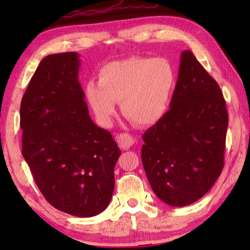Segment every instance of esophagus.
Segmentation results:
<instances>
[{"label": "esophagus", "mask_w": 250, "mask_h": 250, "mask_svg": "<svg viewBox=\"0 0 250 250\" xmlns=\"http://www.w3.org/2000/svg\"><path fill=\"white\" fill-rule=\"evenodd\" d=\"M118 145L121 146L122 149H129L131 146L134 145V139L131 134L128 133H122L117 136Z\"/></svg>", "instance_id": "34e87169"}]
</instances>
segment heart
Listing matches in <instances>:
<instances>
[{"label": "heart", "instance_id": "heart-1", "mask_svg": "<svg viewBox=\"0 0 250 250\" xmlns=\"http://www.w3.org/2000/svg\"><path fill=\"white\" fill-rule=\"evenodd\" d=\"M99 83L85 85V98L97 121L110 125L121 102L123 115L132 123L150 126L168 110L176 87V70L166 58L131 57L112 61L99 70Z\"/></svg>", "mask_w": 250, "mask_h": 250}]
</instances>
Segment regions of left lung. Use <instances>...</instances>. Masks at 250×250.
I'll return each mask as SVG.
<instances>
[{"label": "left lung", "instance_id": "8db88e82", "mask_svg": "<svg viewBox=\"0 0 250 250\" xmlns=\"http://www.w3.org/2000/svg\"><path fill=\"white\" fill-rule=\"evenodd\" d=\"M169 110L142 135V164L153 192L183 207L205 196L224 166L229 116L220 86L183 51Z\"/></svg>", "mask_w": 250, "mask_h": 250}]
</instances>
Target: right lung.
I'll return each mask as SVG.
<instances>
[{
  "mask_svg": "<svg viewBox=\"0 0 250 250\" xmlns=\"http://www.w3.org/2000/svg\"><path fill=\"white\" fill-rule=\"evenodd\" d=\"M80 66L76 52L50 54L40 62L20 104L21 153L54 208L92 217L110 203L121 150L88 115Z\"/></svg>",
  "mask_w": 250,
  "mask_h": 250,
  "instance_id": "obj_1",
  "label": "right lung"
}]
</instances>
